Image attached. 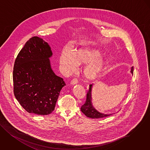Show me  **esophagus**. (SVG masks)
<instances>
[{"label": "esophagus", "mask_w": 150, "mask_h": 150, "mask_svg": "<svg viewBox=\"0 0 150 150\" xmlns=\"http://www.w3.org/2000/svg\"><path fill=\"white\" fill-rule=\"evenodd\" d=\"M78 83V79L76 78H74L70 82L71 84H72V85H75V84H77Z\"/></svg>", "instance_id": "34e87169"}]
</instances>
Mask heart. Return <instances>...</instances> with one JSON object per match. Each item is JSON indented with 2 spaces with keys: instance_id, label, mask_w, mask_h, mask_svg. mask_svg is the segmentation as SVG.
I'll return each mask as SVG.
<instances>
[{
  "instance_id": "1",
  "label": "heart",
  "mask_w": 150,
  "mask_h": 150,
  "mask_svg": "<svg viewBox=\"0 0 150 150\" xmlns=\"http://www.w3.org/2000/svg\"><path fill=\"white\" fill-rule=\"evenodd\" d=\"M100 52L97 50L79 49L74 51L71 56L67 53L62 54L60 57L62 68L67 73L74 72L77 66L87 64L83 69L84 76L90 80L96 78L103 69L105 62L97 59Z\"/></svg>"
}]
</instances>
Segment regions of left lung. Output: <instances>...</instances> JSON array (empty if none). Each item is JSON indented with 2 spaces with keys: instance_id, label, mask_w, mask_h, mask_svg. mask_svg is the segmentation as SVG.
I'll use <instances>...</instances> for the list:
<instances>
[{
  "instance_id": "left-lung-1",
  "label": "left lung",
  "mask_w": 150,
  "mask_h": 150,
  "mask_svg": "<svg viewBox=\"0 0 150 150\" xmlns=\"http://www.w3.org/2000/svg\"><path fill=\"white\" fill-rule=\"evenodd\" d=\"M134 72V67H131V72L132 74H133ZM92 84L90 85L89 90L88 91L87 93V97H86V100L85 103L81 107V112L88 117H91L93 119H98V118H102L104 117H107L108 116L111 115L112 114H104L100 113V112L98 111L92 105V96H91V90H92Z\"/></svg>"
}]
</instances>
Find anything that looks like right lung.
<instances>
[{
    "mask_svg": "<svg viewBox=\"0 0 150 150\" xmlns=\"http://www.w3.org/2000/svg\"><path fill=\"white\" fill-rule=\"evenodd\" d=\"M51 47L38 36L30 38L15 59L13 70L14 95L28 112L48 115L54 110L63 78L55 74L49 58Z\"/></svg>",
    "mask_w": 150,
    "mask_h": 150,
    "instance_id": "right-lung-1",
    "label": "right lung"
}]
</instances>
